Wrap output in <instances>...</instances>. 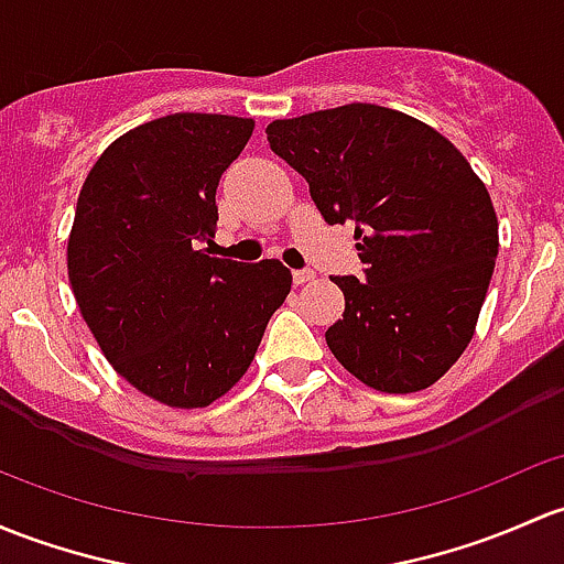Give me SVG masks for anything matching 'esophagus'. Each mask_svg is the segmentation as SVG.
Here are the masks:
<instances>
[{"label": "esophagus", "mask_w": 564, "mask_h": 564, "mask_svg": "<svg viewBox=\"0 0 564 564\" xmlns=\"http://www.w3.org/2000/svg\"><path fill=\"white\" fill-rule=\"evenodd\" d=\"M292 281L297 283V286H302V283H307V281H313V270H294Z\"/></svg>", "instance_id": "esophagus-1"}]
</instances>
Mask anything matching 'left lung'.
I'll return each instance as SVG.
<instances>
[{"label": "left lung", "instance_id": "8db88e82", "mask_svg": "<svg viewBox=\"0 0 564 564\" xmlns=\"http://www.w3.org/2000/svg\"><path fill=\"white\" fill-rule=\"evenodd\" d=\"M270 148L311 186L327 224L354 221L365 281L327 329L361 383L411 394L448 372L476 332L495 272L497 216L484 181L441 132L381 105L283 118Z\"/></svg>", "mask_w": 564, "mask_h": 564}]
</instances>
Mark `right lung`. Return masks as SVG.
I'll return each instance as SVG.
<instances>
[{
	"label": "right lung",
	"instance_id": "right-lung-1",
	"mask_svg": "<svg viewBox=\"0 0 564 564\" xmlns=\"http://www.w3.org/2000/svg\"><path fill=\"white\" fill-rule=\"evenodd\" d=\"M253 118L173 112L129 129L88 173L67 270L112 370L170 408H205L246 376L292 289L278 259L210 257L216 188Z\"/></svg>",
	"mask_w": 564,
	"mask_h": 564
}]
</instances>
